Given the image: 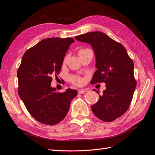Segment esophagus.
<instances>
[{
  "label": "esophagus",
  "instance_id": "esophagus-1",
  "mask_svg": "<svg viewBox=\"0 0 155 155\" xmlns=\"http://www.w3.org/2000/svg\"><path fill=\"white\" fill-rule=\"evenodd\" d=\"M86 92H87V90H85V89H81V90L78 91L79 94H83V93H85Z\"/></svg>",
  "mask_w": 155,
  "mask_h": 155
}]
</instances>
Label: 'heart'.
<instances>
[{
    "label": "heart",
    "mask_w": 155,
    "mask_h": 155,
    "mask_svg": "<svg viewBox=\"0 0 155 155\" xmlns=\"http://www.w3.org/2000/svg\"><path fill=\"white\" fill-rule=\"evenodd\" d=\"M89 49H81L79 51L78 54H80L81 53L85 52V51L88 50ZM68 59V57H65L64 60H63V63H66ZM70 80L72 83H74V85H82L85 82V79L79 76H72L70 78Z\"/></svg>",
    "instance_id": "1"
}]
</instances>
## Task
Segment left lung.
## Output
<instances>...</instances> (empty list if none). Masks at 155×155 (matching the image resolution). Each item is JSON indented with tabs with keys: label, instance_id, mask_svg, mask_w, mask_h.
<instances>
[{
	"label": "left lung",
	"instance_id": "left-lung-1",
	"mask_svg": "<svg viewBox=\"0 0 155 155\" xmlns=\"http://www.w3.org/2000/svg\"><path fill=\"white\" fill-rule=\"evenodd\" d=\"M75 38L91 45L94 51L97 70L91 83L104 82L106 89L91 109L97 118L110 122L122 116L132 101L137 85L133 60L122 45L101 31L88 32Z\"/></svg>",
	"mask_w": 155,
	"mask_h": 155
}]
</instances>
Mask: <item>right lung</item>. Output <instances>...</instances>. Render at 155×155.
Listing matches in <instances>:
<instances>
[{
  "mask_svg": "<svg viewBox=\"0 0 155 155\" xmlns=\"http://www.w3.org/2000/svg\"><path fill=\"white\" fill-rule=\"evenodd\" d=\"M74 42L70 37L45 39L23 55L17 70L18 93L28 111L41 124L54 125L61 121L78 94L76 90L68 88L61 93L51 87V77L59 74L65 54Z\"/></svg>",
  "mask_w": 155,
  "mask_h": 155,
  "instance_id": "add662e5",
  "label": "right lung"
}]
</instances>
